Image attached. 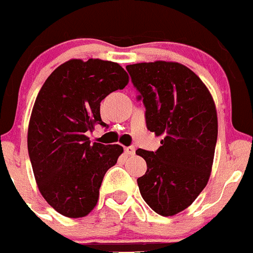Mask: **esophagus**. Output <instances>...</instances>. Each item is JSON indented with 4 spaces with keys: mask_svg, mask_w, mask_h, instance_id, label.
I'll return each mask as SVG.
<instances>
[{
    "mask_svg": "<svg viewBox=\"0 0 253 253\" xmlns=\"http://www.w3.org/2000/svg\"><path fill=\"white\" fill-rule=\"evenodd\" d=\"M125 153L129 154V156H133V154H135V148L134 147H125Z\"/></svg>",
    "mask_w": 253,
    "mask_h": 253,
    "instance_id": "1",
    "label": "esophagus"
}]
</instances>
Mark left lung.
Segmentation results:
<instances>
[{"label": "left lung", "mask_w": 253, "mask_h": 253, "mask_svg": "<svg viewBox=\"0 0 253 253\" xmlns=\"http://www.w3.org/2000/svg\"><path fill=\"white\" fill-rule=\"evenodd\" d=\"M126 69L146 106L147 128L162 137L156 152H135L147 162L146 175L137 180L140 195L160 215H176L209 181L218 137L215 102L199 76L177 62Z\"/></svg>", "instance_id": "left-lung-1"}]
</instances>
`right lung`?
Masks as SVG:
<instances>
[{
    "mask_svg": "<svg viewBox=\"0 0 253 253\" xmlns=\"http://www.w3.org/2000/svg\"><path fill=\"white\" fill-rule=\"evenodd\" d=\"M128 82L115 62L69 59L38 93L29 122V156L40 194L62 215L82 218L92 211L105 173L124 152L119 144H91L87 133L106 125L100 102Z\"/></svg>",
    "mask_w": 253,
    "mask_h": 253,
    "instance_id": "add662e5",
    "label": "right lung"
}]
</instances>
